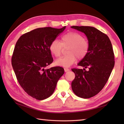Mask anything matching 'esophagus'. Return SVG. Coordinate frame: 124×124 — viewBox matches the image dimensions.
<instances>
[{
	"mask_svg": "<svg viewBox=\"0 0 124 124\" xmlns=\"http://www.w3.org/2000/svg\"><path fill=\"white\" fill-rule=\"evenodd\" d=\"M70 70V69H68V68H64V71H65V72H67V71H69Z\"/></svg>",
	"mask_w": 124,
	"mask_h": 124,
	"instance_id": "obj_1",
	"label": "esophagus"
}]
</instances>
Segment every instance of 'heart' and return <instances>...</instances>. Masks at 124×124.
I'll list each match as a JSON object with an SVG mask.
<instances>
[{"label":"heart","mask_w":124,"mask_h":124,"mask_svg":"<svg viewBox=\"0 0 124 124\" xmlns=\"http://www.w3.org/2000/svg\"><path fill=\"white\" fill-rule=\"evenodd\" d=\"M64 48H68L67 55L58 59L55 63L59 66L69 67L75 63L77 58L82 60L87 56L89 50V44L79 33L69 31L61 36L60 41L53 40L49 46L50 52L56 57L61 56Z\"/></svg>","instance_id":"b5f03b06"}]
</instances>
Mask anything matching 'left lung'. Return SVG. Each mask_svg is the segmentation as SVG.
<instances>
[{
    "label": "left lung",
    "instance_id": "obj_1",
    "mask_svg": "<svg viewBox=\"0 0 124 124\" xmlns=\"http://www.w3.org/2000/svg\"><path fill=\"white\" fill-rule=\"evenodd\" d=\"M87 37L89 50L87 56L78 64L84 69L73 68L75 78L72 89L76 95L88 99L101 91L108 80L115 65V55L111 41L106 34L88 26H72ZM88 68L86 71L85 69Z\"/></svg>",
    "mask_w": 124,
    "mask_h": 124
}]
</instances>
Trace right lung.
Segmentation results:
<instances>
[{
    "instance_id": "1",
    "label": "right lung",
    "mask_w": 124,
    "mask_h": 124,
    "mask_svg": "<svg viewBox=\"0 0 124 124\" xmlns=\"http://www.w3.org/2000/svg\"><path fill=\"white\" fill-rule=\"evenodd\" d=\"M65 28L36 29L23 34L16 43L12 57L13 70L20 86L33 98L43 100L52 95L64 74L62 67H46L53 62L49 45Z\"/></svg>"
}]
</instances>
